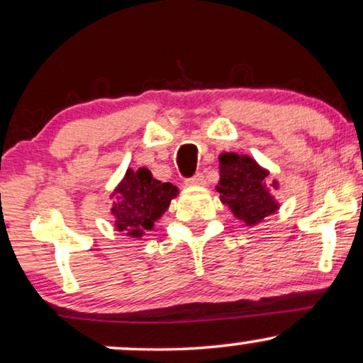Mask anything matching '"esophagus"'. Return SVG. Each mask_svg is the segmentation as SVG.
Returning a JSON list of instances; mask_svg holds the SVG:
<instances>
[{
  "mask_svg": "<svg viewBox=\"0 0 363 363\" xmlns=\"http://www.w3.org/2000/svg\"><path fill=\"white\" fill-rule=\"evenodd\" d=\"M186 185L189 186H205L207 185V180H205V177L202 173H196L195 177H191L186 180Z\"/></svg>",
  "mask_w": 363,
  "mask_h": 363,
  "instance_id": "obj_1",
  "label": "esophagus"
}]
</instances>
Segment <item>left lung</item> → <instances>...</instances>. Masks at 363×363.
I'll list each match as a JSON object with an SVG mask.
<instances>
[{
	"instance_id": "1",
	"label": "left lung",
	"mask_w": 363,
	"mask_h": 363,
	"mask_svg": "<svg viewBox=\"0 0 363 363\" xmlns=\"http://www.w3.org/2000/svg\"><path fill=\"white\" fill-rule=\"evenodd\" d=\"M218 174L216 189L220 202L247 227L257 225L279 210L281 205L272 195V190H279V182L271 180L269 169L250 156L223 151L218 155Z\"/></svg>"
}]
</instances>
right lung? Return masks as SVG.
Segmentation results:
<instances>
[{"instance_id": "add662e5", "label": "right lung", "mask_w": 363, "mask_h": 363, "mask_svg": "<svg viewBox=\"0 0 363 363\" xmlns=\"http://www.w3.org/2000/svg\"><path fill=\"white\" fill-rule=\"evenodd\" d=\"M178 194V186L156 180L147 168H128L109 196L114 229L131 239H141L146 230H153L155 222Z\"/></svg>"}]
</instances>
